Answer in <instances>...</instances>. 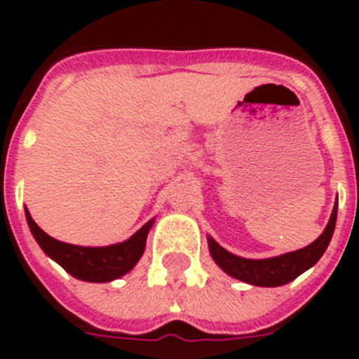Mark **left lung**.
<instances>
[{"instance_id": "obj_1", "label": "left lung", "mask_w": 359, "mask_h": 359, "mask_svg": "<svg viewBox=\"0 0 359 359\" xmlns=\"http://www.w3.org/2000/svg\"><path fill=\"white\" fill-rule=\"evenodd\" d=\"M336 215H338V207H334L327 226L315 243H311L309 246L297 250V252L286 253V255L262 259V261H252V259H243V257L233 255V253L226 252L223 246H219L214 239H208L210 255L217 262L219 268L230 277L248 282L253 286H284V284L294 280L298 275L304 273L306 269H309L311 266L318 262V259L323 255V252L327 250L329 243H331L332 231H334L336 226Z\"/></svg>"}]
</instances>
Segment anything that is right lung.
Returning <instances> with one entry per match:
<instances>
[{"label": "right lung", "instance_id": "add662e5", "mask_svg": "<svg viewBox=\"0 0 359 359\" xmlns=\"http://www.w3.org/2000/svg\"><path fill=\"white\" fill-rule=\"evenodd\" d=\"M27 221L32 233L46 255L57 261L75 278L88 282H107L126 275L135 268L145 248V239L151 230L152 221L136 231L126 243L113 244L106 248H88V246H73L50 237L41 230L27 210Z\"/></svg>", "mask_w": 359, "mask_h": 359}]
</instances>
